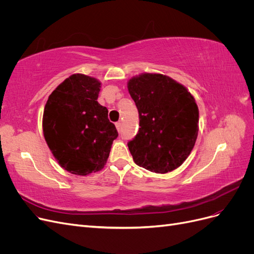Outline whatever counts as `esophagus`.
Listing matches in <instances>:
<instances>
[{
  "mask_svg": "<svg viewBox=\"0 0 254 254\" xmlns=\"http://www.w3.org/2000/svg\"><path fill=\"white\" fill-rule=\"evenodd\" d=\"M115 127H117V129H118V131H120V130H121V122H118V123H115Z\"/></svg>",
  "mask_w": 254,
  "mask_h": 254,
  "instance_id": "1",
  "label": "esophagus"
}]
</instances>
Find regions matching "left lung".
<instances>
[{
    "label": "left lung",
    "mask_w": 254,
    "mask_h": 254,
    "mask_svg": "<svg viewBox=\"0 0 254 254\" xmlns=\"http://www.w3.org/2000/svg\"><path fill=\"white\" fill-rule=\"evenodd\" d=\"M140 117V128L128 143L134 163L157 174L182 165L193 150L199 130L194 96L170 76L142 73L127 82Z\"/></svg>",
    "instance_id": "left-lung-1"
}]
</instances>
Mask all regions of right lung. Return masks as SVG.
Returning a JSON list of instances; mask_svg holds the SVG:
<instances>
[{"mask_svg":"<svg viewBox=\"0 0 254 254\" xmlns=\"http://www.w3.org/2000/svg\"><path fill=\"white\" fill-rule=\"evenodd\" d=\"M102 82L73 74L54 90L44 107L42 129L53 156L68 173L99 172L118 137L108 109L97 102Z\"/></svg>","mask_w":254,"mask_h":254,"instance_id":"add662e5","label":"right lung"}]
</instances>
